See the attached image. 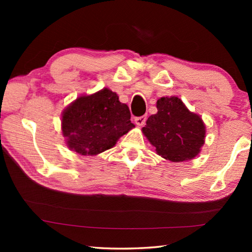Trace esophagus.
<instances>
[{
  "label": "esophagus",
  "mask_w": 252,
  "mask_h": 252,
  "mask_svg": "<svg viewBox=\"0 0 252 252\" xmlns=\"http://www.w3.org/2000/svg\"><path fill=\"white\" fill-rule=\"evenodd\" d=\"M134 121H135V123L138 126H143L144 123H146V121H147V116H141V117H136L135 119H134Z\"/></svg>",
  "instance_id": "esophagus-1"
}]
</instances>
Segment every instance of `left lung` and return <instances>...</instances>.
Returning a JSON list of instances; mask_svg holds the SVG:
<instances>
[{
  "label": "left lung",
  "instance_id": "left-lung-1",
  "mask_svg": "<svg viewBox=\"0 0 252 252\" xmlns=\"http://www.w3.org/2000/svg\"><path fill=\"white\" fill-rule=\"evenodd\" d=\"M158 112L148 118L142 132L157 153L172 162L193 159L203 146L206 127L177 96L161 97Z\"/></svg>",
  "mask_w": 252,
  "mask_h": 252
}]
</instances>
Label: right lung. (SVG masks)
Instances as JSON below:
<instances>
[{
  "label": "right lung",
  "mask_w": 252,
  "mask_h": 252,
  "mask_svg": "<svg viewBox=\"0 0 252 252\" xmlns=\"http://www.w3.org/2000/svg\"><path fill=\"white\" fill-rule=\"evenodd\" d=\"M129 106L119 101L116 92L103 89L76 99L64 110L62 132L71 150L95 156L117 143L134 126Z\"/></svg>",
  "instance_id": "right-lung-1"
}]
</instances>
